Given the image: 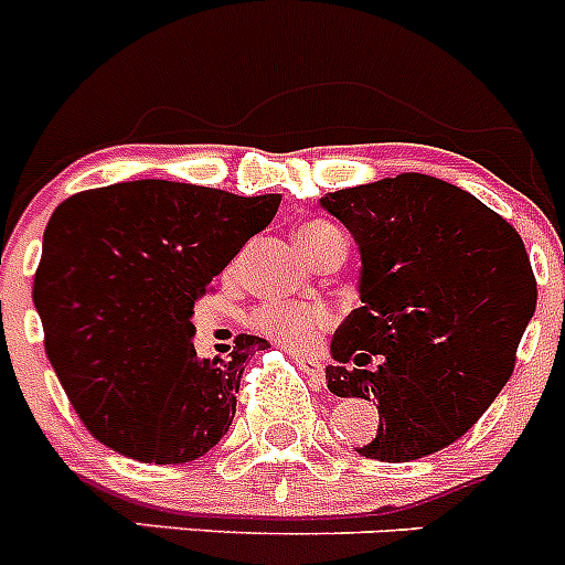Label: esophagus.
Returning <instances> with one entry per match:
<instances>
[{
    "mask_svg": "<svg viewBox=\"0 0 565 565\" xmlns=\"http://www.w3.org/2000/svg\"><path fill=\"white\" fill-rule=\"evenodd\" d=\"M291 356L297 359V364L306 371V376L311 379L313 387H322L326 384V367H322V362H319L317 356H308V353H299V351H291Z\"/></svg>",
    "mask_w": 565,
    "mask_h": 565,
    "instance_id": "obj_1",
    "label": "esophagus"
}]
</instances>
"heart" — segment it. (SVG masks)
Listing matches in <instances>:
<instances>
[{"instance_id":"obj_1","label":"heart","mask_w":565,"mask_h":565,"mask_svg":"<svg viewBox=\"0 0 565 565\" xmlns=\"http://www.w3.org/2000/svg\"><path fill=\"white\" fill-rule=\"evenodd\" d=\"M299 246L313 263L331 257L337 252H348V239L342 228L328 221H308L297 232ZM331 326V311L326 306H308V302H263L248 313V328L259 337H268L274 342L291 344V348H306L319 333Z\"/></svg>"}]
</instances>
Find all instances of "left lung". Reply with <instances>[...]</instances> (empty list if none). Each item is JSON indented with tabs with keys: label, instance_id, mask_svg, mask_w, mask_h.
Instances as JSON below:
<instances>
[{
	"label": "left lung",
	"instance_id": "left-lung-1",
	"mask_svg": "<svg viewBox=\"0 0 565 565\" xmlns=\"http://www.w3.org/2000/svg\"><path fill=\"white\" fill-rule=\"evenodd\" d=\"M322 206L362 252V306L333 333L328 391L379 402V433L359 456H433L483 416L515 371L537 302L526 246L501 214L430 174L339 189ZM373 355L377 367L367 369Z\"/></svg>",
	"mask_w": 565,
	"mask_h": 565
}]
</instances>
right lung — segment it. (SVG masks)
I'll use <instances>...</instances> for the list:
<instances>
[{
    "label": "right lung",
    "instance_id": "right-lung-1",
    "mask_svg": "<svg viewBox=\"0 0 565 565\" xmlns=\"http://www.w3.org/2000/svg\"><path fill=\"white\" fill-rule=\"evenodd\" d=\"M279 201L127 181L58 203L33 302L50 364L98 441L135 461L186 463L226 436L246 359L268 342L239 333L228 356L198 359L194 302Z\"/></svg>",
    "mask_w": 565,
    "mask_h": 565
}]
</instances>
